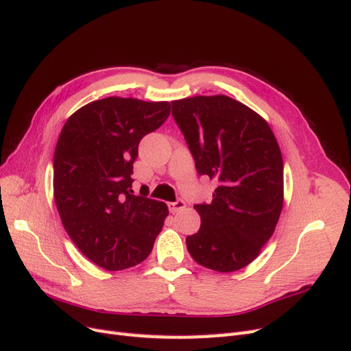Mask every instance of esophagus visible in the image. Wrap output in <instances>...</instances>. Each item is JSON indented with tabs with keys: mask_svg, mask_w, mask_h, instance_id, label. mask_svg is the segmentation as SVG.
<instances>
[{
	"mask_svg": "<svg viewBox=\"0 0 351 351\" xmlns=\"http://www.w3.org/2000/svg\"><path fill=\"white\" fill-rule=\"evenodd\" d=\"M184 206H186V204H184L183 199H177L176 202H169V204H168V209H169V212H173V214L184 209Z\"/></svg>",
	"mask_w": 351,
	"mask_h": 351,
	"instance_id": "esophagus-1",
	"label": "esophagus"
}]
</instances>
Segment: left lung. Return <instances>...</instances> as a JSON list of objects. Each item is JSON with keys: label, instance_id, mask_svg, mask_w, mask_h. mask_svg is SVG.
Listing matches in <instances>:
<instances>
[{"label": "left lung", "instance_id": "left-lung-1", "mask_svg": "<svg viewBox=\"0 0 351 351\" xmlns=\"http://www.w3.org/2000/svg\"><path fill=\"white\" fill-rule=\"evenodd\" d=\"M199 176L218 183L210 204H197L200 228L186 237L199 265L234 272L258 256L282 209L284 165L268 123L224 95L173 101Z\"/></svg>", "mask_w": 351, "mask_h": 351}]
</instances>
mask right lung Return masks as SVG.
Returning a JSON list of instances; mask_svg holds the SVG:
<instances>
[{"label":"right lung","instance_id":"1","mask_svg":"<svg viewBox=\"0 0 351 351\" xmlns=\"http://www.w3.org/2000/svg\"><path fill=\"white\" fill-rule=\"evenodd\" d=\"M169 102L105 98L66 121L54 152V197L67 234L98 267L120 271L143 262L168 208L133 195L142 137L164 124Z\"/></svg>","mask_w":351,"mask_h":351}]
</instances>
